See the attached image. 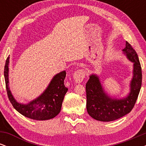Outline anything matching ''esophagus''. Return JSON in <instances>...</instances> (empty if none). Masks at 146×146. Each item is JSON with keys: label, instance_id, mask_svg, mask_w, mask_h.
Wrapping results in <instances>:
<instances>
[{"label": "esophagus", "instance_id": "esophagus-1", "mask_svg": "<svg viewBox=\"0 0 146 146\" xmlns=\"http://www.w3.org/2000/svg\"><path fill=\"white\" fill-rule=\"evenodd\" d=\"M85 77V71L82 69L77 70L73 73V79L76 83H80L83 81Z\"/></svg>", "mask_w": 146, "mask_h": 146}]
</instances>
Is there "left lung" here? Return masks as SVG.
Returning <instances> with one entry per match:
<instances>
[{"label":"left lung","instance_id":"1","mask_svg":"<svg viewBox=\"0 0 146 146\" xmlns=\"http://www.w3.org/2000/svg\"><path fill=\"white\" fill-rule=\"evenodd\" d=\"M122 51L133 62V76L127 97L117 99L108 96L97 75H90L86 84L87 112L90 117L98 121H111L127 115L133 108L138 98L142 82L139 60L136 51L128 42H125V47Z\"/></svg>","mask_w":146,"mask_h":146}]
</instances>
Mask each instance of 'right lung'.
<instances>
[{"instance_id":"right-lung-1","label":"right lung","mask_w":146,"mask_h":146,"mask_svg":"<svg viewBox=\"0 0 146 146\" xmlns=\"http://www.w3.org/2000/svg\"><path fill=\"white\" fill-rule=\"evenodd\" d=\"M9 57H7L4 76L8 98L15 109L25 117L36 120H48L57 116L61 110L64 98L68 90L64 86L66 71H63L55 75L46 90L38 98L23 104L15 100L9 89Z\"/></svg>"}]
</instances>
